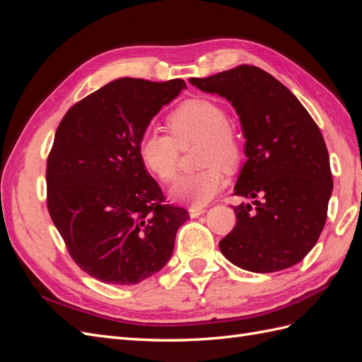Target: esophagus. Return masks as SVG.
<instances>
[{
    "label": "esophagus",
    "instance_id": "1",
    "mask_svg": "<svg viewBox=\"0 0 362 362\" xmlns=\"http://www.w3.org/2000/svg\"><path fill=\"white\" fill-rule=\"evenodd\" d=\"M206 210H205V206H196V205H192L190 208H189V214H190V217H198V216H201V214H204Z\"/></svg>",
    "mask_w": 362,
    "mask_h": 362
}]
</instances>
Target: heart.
Segmentation results:
<instances>
[{
	"mask_svg": "<svg viewBox=\"0 0 362 362\" xmlns=\"http://www.w3.org/2000/svg\"><path fill=\"white\" fill-rule=\"evenodd\" d=\"M172 136L163 131H146L139 144L145 169L161 182H170L178 172V146L201 141V164L205 169L182 175L172 185L170 198L177 202L205 205L228 182L225 168H234L242 157L240 139L229 127L225 108L208 98H193L180 104L168 117Z\"/></svg>",
	"mask_w": 362,
	"mask_h": 362,
	"instance_id": "b5f03b06",
	"label": "heart"
}]
</instances>
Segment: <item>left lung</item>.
Returning a JSON list of instances; mask_svg holds the SVG:
<instances>
[{"label": "left lung", "instance_id": "8db88e82", "mask_svg": "<svg viewBox=\"0 0 362 362\" xmlns=\"http://www.w3.org/2000/svg\"><path fill=\"white\" fill-rule=\"evenodd\" d=\"M205 93L231 103L246 139L237 196L262 201L234 206L237 223L218 247L240 269L272 273L302 261L326 222L332 173L314 119L286 86L266 71L242 64L190 78Z\"/></svg>", "mask_w": 362, "mask_h": 362}]
</instances>
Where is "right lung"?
Instances as JSON below:
<instances>
[{"label":"right lung","instance_id":"obj_1","mask_svg":"<svg viewBox=\"0 0 362 362\" xmlns=\"http://www.w3.org/2000/svg\"><path fill=\"white\" fill-rule=\"evenodd\" d=\"M182 80L119 78L76 103L47 163L48 211L72 259L105 284L129 286L170 259L187 210L164 196L139 157L141 136Z\"/></svg>","mask_w":362,"mask_h":362}]
</instances>
